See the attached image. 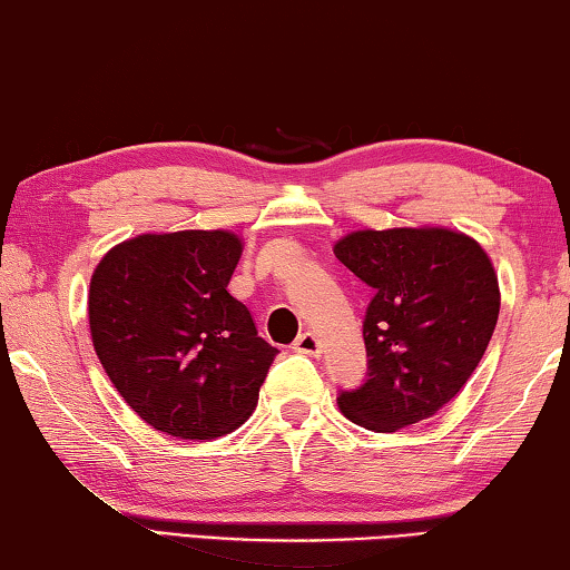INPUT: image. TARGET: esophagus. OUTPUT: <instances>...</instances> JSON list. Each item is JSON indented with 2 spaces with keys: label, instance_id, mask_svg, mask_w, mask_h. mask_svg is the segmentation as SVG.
<instances>
[{
  "label": "esophagus",
  "instance_id": "esophagus-1",
  "mask_svg": "<svg viewBox=\"0 0 570 570\" xmlns=\"http://www.w3.org/2000/svg\"><path fill=\"white\" fill-rule=\"evenodd\" d=\"M293 351L295 353H303V356L318 358L321 353H323V343L318 341V335H315V333H303L301 338L293 343Z\"/></svg>",
  "mask_w": 570,
  "mask_h": 570
}]
</instances>
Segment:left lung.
Returning <instances> with one entry per match:
<instances>
[{"mask_svg":"<svg viewBox=\"0 0 570 570\" xmlns=\"http://www.w3.org/2000/svg\"><path fill=\"white\" fill-rule=\"evenodd\" d=\"M335 257L373 287L363 318L368 371L338 394L353 424L396 432L440 412L488 351L500 291L490 257L462 232L363 229Z\"/></svg>","mask_w":570,"mask_h":570,"instance_id":"1","label":"left lung"}]
</instances>
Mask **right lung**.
<instances>
[{
    "label": "right lung",
    "instance_id": "1",
    "mask_svg": "<svg viewBox=\"0 0 570 570\" xmlns=\"http://www.w3.org/2000/svg\"><path fill=\"white\" fill-rule=\"evenodd\" d=\"M242 255L232 232L124 242L90 279L92 346L126 404L179 440H214L257 404L277 348L227 293Z\"/></svg>",
    "mask_w": 570,
    "mask_h": 570
}]
</instances>
